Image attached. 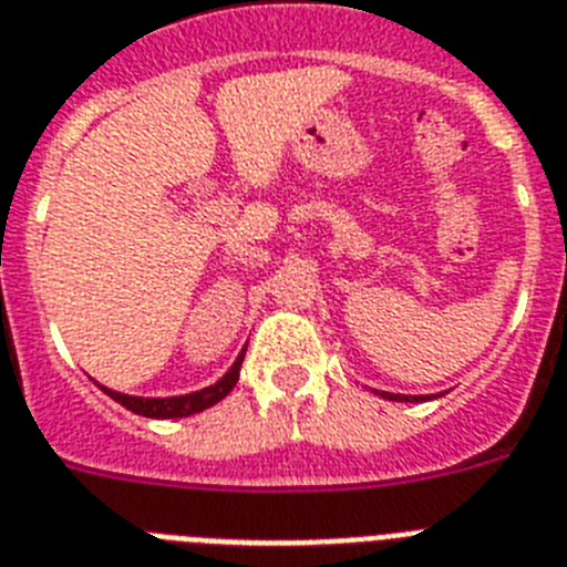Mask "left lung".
<instances>
[{"label":"left lung","mask_w":567,"mask_h":567,"mask_svg":"<svg viewBox=\"0 0 567 567\" xmlns=\"http://www.w3.org/2000/svg\"><path fill=\"white\" fill-rule=\"evenodd\" d=\"M379 393L382 400H391V402H422L425 396H405V393H388V391H373Z\"/></svg>","instance_id":"1"}]
</instances>
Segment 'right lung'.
Returning <instances> with one entry per match:
<instances>
[{
    "mask_svg": "<svg viewBox=\"0 0 567 567\" xmlns=\"http://www.w3.org/2000/svg\"><path fill=\"white\" fill-rule=\"evenodd\" d=\"M245 348H248V344H245ZM245 348L223 379H216L214 385L202 388V391H194V393H182V396H127V393L111 391V388L105 385L100 388L111 396L113 402H120V405H125L127 411L147 416V420H182V416H194V413L205 411V408L216 405V402H223L225 396L234 391V385L239 382V368H243Z\"/></svg>",
    "mask_w": 567,
    "mask_h": 567,
    "instance_id": "right-lung-1",
    "label": "right lung"
}]
</instances>
